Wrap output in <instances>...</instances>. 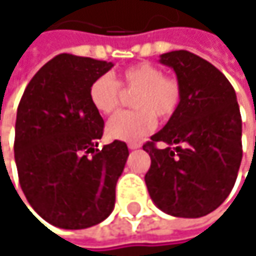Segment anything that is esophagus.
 Listing matches in <instances>:
<instances>
[{
	"mask_svg": "<svg viewBox=\"0 0 256 256\" xmlns=\"http://www.w3.org/2000/svg\"><path fill=\"white\" fill-rule=\"evenodd\" d=\"M139 146H140L139 142H130V144H128V150H138Z\"/></svg>",
	"mask_w": 256,
	"mask_h": 256,
	"instance_id": "obj_1",
	"label": "esophagus"
}]
</instances>
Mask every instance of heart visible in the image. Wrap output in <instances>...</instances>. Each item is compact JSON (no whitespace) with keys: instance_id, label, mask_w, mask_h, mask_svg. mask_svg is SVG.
Returning a JSON list of instances; mask_svg holds the SVG:
<instances>
[{"instance_id":"obj_1","label":"heart","mask_w":256,"mask_h":256,"mask_svg":"<svg viewBox=\"0 0 256 256\" xmlns=\"http://www.w3.org/2000/svg\"><path fill=\"white\" fill-rule=\"evenodd\" d=\"M118 82L136 92L133 106L136 110L120 112L106 124V134L111 139L134 142L151 133L157 126V117L169 120L179 108L182 90L178 80L164 77V72L150 64L140 62L122 71ZM120 84L111 76L94 78L88 87L90 105L104 116L112 114L120 105Z\"/></svg>"}]
</instances>
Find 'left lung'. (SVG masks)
<instances>
[{"instance_id":"1","label":"left lung","mask_w":256,"mask_h":256,"mask_svg":"<svg viewBox=\"0 0 256 256\" xmlns=\"http://www.w3.org/2000/svg\"><path fill=\"white\" fill-rule=\"evenodd\" d=\"M176 74L182 99L166 126L144 145L151 157L145 184L168 215L200 218L228 197L242 162V117L236 92L212 64L186 50L160 56ZM157 142L168 146L160 150Z\"/></svg>"}]
</instances>
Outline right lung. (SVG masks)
Instances as JSON below:
<instances>
[{"label": "right lung", "instance_id": "add662e5", "mask_svg": "<svg viewBox=\"0 0 256 256\" xmlns=\"http://www.w3.org/2000/svg\"><path fill=\"white\" fill-rule=\"evenodd\" d=\"M112 66L58 54L34 76L20 99L14 136L19 182L34 210L54 227L88 228L114 209L128 145L114 140L96 148L104 118L88 100L92 81Z\"/></svg>", "mask_w": 256, "mask_h": 256}]
</instances>
